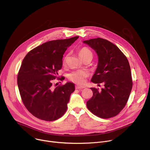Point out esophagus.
Here are the masks:
<instances>
[{
  "instance_id": "1",
  "label": "esophagus",
  "mask_w": 150,
  "mask_h": 150,
  "mask_svg": "<svg viewBox=\"0 0 150 150\" xmlns=\"http://www.w3.org/2000/svg\"><path fill=\"white\" fill-rule=\"evenodd\" d=\"M85 87H86L85 86H75L76 89H82V88H84Z\"/></svg>"
}]
</instances>
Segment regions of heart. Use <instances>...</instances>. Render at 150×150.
Returning <instances> with one entry per match:
<instances>
[{
  "mask_svg": "<svg viewBox=\"0 0 150 150\" xmlns=\"http://www.w3.org/2000/svg\"><path fill=\"white\" fill-rule=\"evenodd\" d=\"M78 55L79 57L82 59L83 61L87 59H93V52L91 51L87 47H83L79 50L78 51ZM67 59V56H66L63 60V64L66 63ZM89 75V73L86 71L79 70L71 72L68 75V78L72 82L77 84H83L85 83L86 78H87Z\"/></svg>",
  "mask_w": 150,
  "mask_h": 150,
  "instance_id": "b5f03b06",
  "label": "heart"
}]
</instances>
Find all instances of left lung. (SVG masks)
Instances as JSON below:
<instances>
[{"instance_id": "1", "label": "left lung", "mask_w": 150, "mask_h": 150, "mask_svg": "<svg viewBox=\"0 0 150 150\" xmlns=\"http://www.w3.org/2000/svg\"><path fill=\"white\" fill-rule=\"evenodd\" d=\"M98 56L97 69L91 78L95 84H104L99 90L91 88L92 98L87 107L94 115L109 118L118 115L125 108L132 91L133 82L129 61L114 44L100 38L84 40Z\"/></svg>"}]
</instances>
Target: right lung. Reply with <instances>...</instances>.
<instances>
[{
  "label": "right lung",
  "instance_id": "right-lung-1",
  "mask_svg": "<svg viewBox=\"0 0 150 150\" xmlns=\"http://www.w3.org/2000/svg\"><path fill=\"white\" fill-rule=\"evenodd\" d=\"M78 38L50 40L33 48L24 58L17 84L24 105L35 117L52 121L66 112L75 85L67 83L54 88L52 82L56 78L63 80V76H57L63 54Z\"/></svg>",
  "mask_w": 150,
  "mask_h": 150
}]
</instances>
